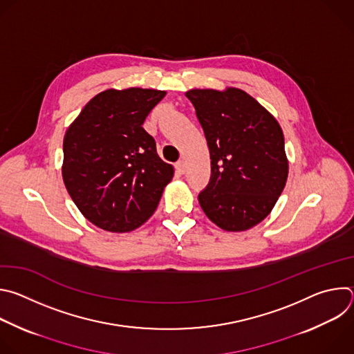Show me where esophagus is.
Listing matches in <instances>:
<instances>
[{
    "label": "esophagus",
    "mask_w": 354,
    "mask_h": 354,
    "mask_svg": "<svg viewBox=\"0 0 354 354\" xmlns=\"http://www.w3.org/2000/svg\"><path fill=\"white\" fill-rule=\"evenodd\" d=\"M186 162L185 161H179V162H176V165H175V169H176V172L179 174V175H183L185 172H186Z\"/></svg>",
    "instance_id": "34e87169"
}]
</instances>
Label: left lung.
Segmentation results:
<instances>
[{"mask_svg":"<svg viewBox=\"0 0 354 354\" xmlns=\"http://www.w3.org/2000/svg\"><path fill=\"white\" fill-rule=\"evenodd\" d=\"M207 140L212 176L200 207L217 227L246 231L273 210L287 176L283 130L276 118L239 88L190 89Z\"/></svg>","mask_w":354,"mask_h":354,"instance_id":"left-lung-1","label":"left lung"}]
</instances>
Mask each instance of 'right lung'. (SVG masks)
Returning a JSON list of instances; mask_svg holds the SVG:
<instances>
[{"label":"right lung","mask_w":354,"mask_h":354,"mask_svg":"<svg viewBox=\"0 0 354 354\" xmlns=\"http://www.w3.org/2000/svg\"><path fill=\"white\" fill-rule=\"evenodd\" d=\"M165 91L126 88L95 95L68 126L62 175L81 214L97 228L130 232L157 210L174 167L144 129Z\"/></svg>","instance_id":"right-lung-1"}]
</instances>
